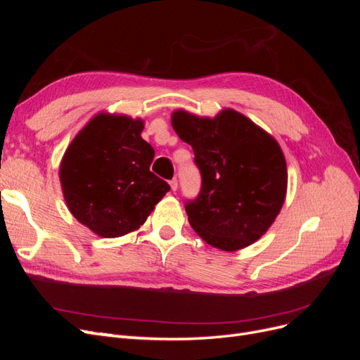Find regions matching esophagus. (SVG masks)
Here are the masks:
<instances>
[{"label": "esophagus", "mask_w": 360, "mask_h": 360, "mask_svg": "<svg viewBox=\"0 0 360 360\" xmlns=\"http://www.w3.org/2000/svg\"><path fill=\"white\" fill-rule=\"evenodd\" d=\"M169 186H171V189L176 192L177 191V188H179V183H177V180L176 179H172L171 181H169Z\"/></svg>", "instance_id": "34e87169"}]
</instances>
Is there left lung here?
<instances>
[{
	"instance_id": "8db88e82",
	"label": "left lung",
	"mask_w": 360,
	"mask_h": 360,
	"mask_svg": "<svg viewBox=\"0 0 360 360\" xmlns=\"http://www.w3.org/2000/svg\"><path fill=\"white\" fill-rule=\"evenodd\" d=\"M171 123L193 148L201 174L198 197L184 205L195 233L222 250L257 242L285 200L287 163L279 144L234 110L214 118L179 110Z\"/></svg>"
}]
</instances>
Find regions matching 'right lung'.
<instances>
[{
  "label": "right lung",
  "instance_id": "obj_1",
  "mask_svg": "<svg viewBox=\"0 0 360 360\" xmlns=\"http://www.w3.org/2000/svg\"><path fill=\"white\" fill-rule=\"evenodd\" d=\"M143 120L97 114L75 136L60 165L70 213L101 237L135 231L169 184L150 165L155 150L141 138Z\"/></svg>",
  "mask_w": 360,
  "mask_h": 360
}]
</instances>
